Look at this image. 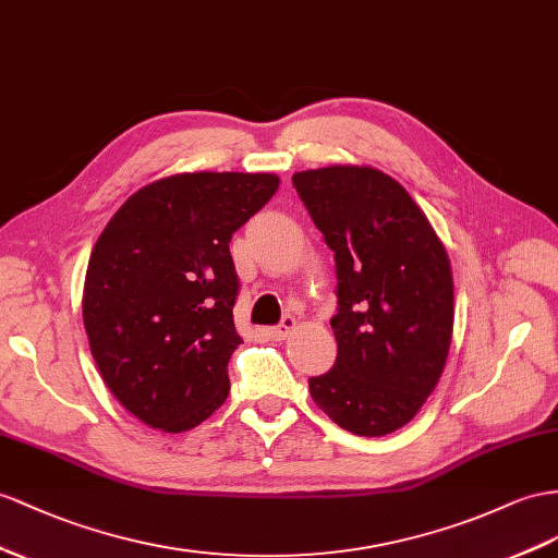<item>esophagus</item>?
I'll return each instance as SVG.
<instances>
[{
  "instance_id": "obj_1",
  "label": "esophagus",
  "mask_w": 558,
  "mask_h": 558,
  "mask_svg": "<svg viewBox=\"0 0 558 558\" xmlns=\"http://www.w3.org/2000/svg\"><path fill=\"white\" fill-rule=\"evenodd\" d=\"M294 330H296V318L284 316L282 323L278 327H274V330H270V337H274L276 341H282V339H288Z\"/></svg>"
}]
</instances>
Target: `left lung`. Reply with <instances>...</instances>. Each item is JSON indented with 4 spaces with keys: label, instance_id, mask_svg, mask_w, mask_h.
I'll use <instances>...</instances> for the list:
<instances>
[{
    "label": "left lung",
    "instance_id": "8db88e82",
    "mask_svg": "<svg viewBox=\"0 0 558 558\" xmlns=\"http://www.w3.org/2000/svg\"><path fill=\"white\" fill-rule=\"evenodd\" d=\"M292 183L337 264V363L308 379L311 398L355 436L393 434L422 410L448 361V252L403 185L375 167L306 169Z\"/></svg>",
    "mask_w": 558,
    "mask_h": 558
}]
</instances>
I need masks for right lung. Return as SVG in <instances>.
Segmentation results:
<instances>
[{
    "label": "right lung",
    "mask_w": 558,
    "mask_h": 558,
    "mask_svg": "<svg viewBox=\"0 0 558 558\" xmlns=\"http://www.w3.org/2000/svg\"><path fill=\"white\" fill-rule=\"evenodd\" d=\"M280 179L183 171L138 189L98 235L82 316L92 355L120 405L150 428L203 424L231 391L233 233Z\"/></svg>",
    "instance_id": "add662e5"
}]
</instances>
